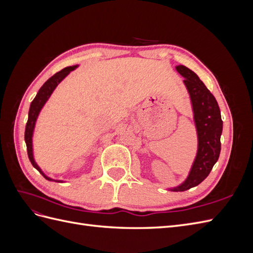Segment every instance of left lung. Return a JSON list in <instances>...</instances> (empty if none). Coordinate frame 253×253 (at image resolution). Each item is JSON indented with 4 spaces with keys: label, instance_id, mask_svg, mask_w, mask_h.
<instances>
[{
    "label": "left lung",
    "instance_id": "8db88e82",
    "mask_svg": "<svg viewBox=\"0 0 253 253\" xmlns=\"http://www.w3.org/2000/svg\"><path fill=\"white\" fill-rule=\"evenodd\" d=\"M185 77L186 86L193 105L194 120L198 135V151L187 180L172 191H187L196 187L208 176L219 157L220 135L223 132L219 106L216 99L206 87L198 76L183 65L176 66Z\"/></svg>",
    "mask_w": 253,
    "mask_h": 253
}]
</instances>
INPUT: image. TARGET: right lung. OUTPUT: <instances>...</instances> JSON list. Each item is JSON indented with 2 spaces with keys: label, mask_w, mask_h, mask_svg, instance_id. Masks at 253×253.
<instances>
[{
  "label": "right lung",
  "mask_w": 253,
  "mask_h": 253,
  "mask_svg": "<svg viewBox=\"0 0 253 253\" xmlns=\"http://www.w3.org/2000/svg\"><path fill=\"white\" fill-rule=\"evenodd\" d=\"M75 68H76V66H68V67L63 68V70L60 71L59 73L51 76V77L41 86L39 91H38V94L35 97L33 102L30 103V108H29V112H28V120H27L26 127H25V142H26L28 158L30 160V163H32V165L34 166V168H36V169L43 175L44 178H46L48 180H52V179L47 177V176L41 171L40 168L38 167V165L35 163V159H34V156H33L32 138H33L34 127H35L36 120L38 118V115H39V113H40L41 109L43 108V105L45 104V102L47 101V99L51 95L53 89H55L58 84L61 81H62L68 74H70V72L75 70ZM58 182H61V181H58Z\"/></svg>",
  "instance_id": "1"
}]
</instances>
